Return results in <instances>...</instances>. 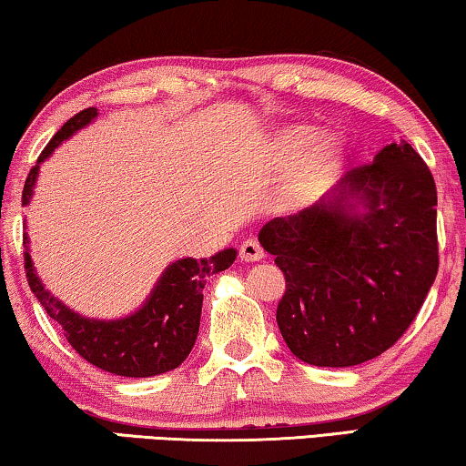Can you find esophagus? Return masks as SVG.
<instances>
[{"instance_id":"esophagus-1","label":"esophagus","mask_w":466,"mask_h":466,"mask_svg":"<svg viewBox=\"0 0 466 466\" xmlns=\"http://www.w3.org/2000/svg\"><path fill=\"white\" fill-rule=\"evenodd\" d=\"M239 256H241V260H246V262H256V260L265 258V249H262L258 241L246 239L239 248Z\"/></svg>"}]
</instances>
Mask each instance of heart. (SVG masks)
Masks as SVG:
<instances>
[{"mask_svg":"<svg viewBox=\"0 0 466 466\" xmlns=\"http://www.w3.org/2000/svg\"><path fill=\"white\" fill-rule=\"evenodd\" d=\"M315 138V130L309 126H292L286 127L278 134V151L283 159H294L307 149L309 145L313 143ZM336 157V143L332 138H321L317 140L315 147L309 153L305 170L299 177V180L294 183V193L296 195H305L311 191V188L319 183V180L326 177V172L332 166V161Z\"/></svg>","mask_w":466,"mask_h":466,"instance_id":"obj_1","label":"heart"}]
</instances>
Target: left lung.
<instances>
[{
	"label": "left lung",
	"mask_w": 466,
	"mask_h": 466,
	"mask_svg": "<svg viewBox=\"0 0 466 466\" xmlns=\"http://www.w3.org/2000/svg\"><path fill=\"white\" fill-rule=\"evenodd\" d=\"M258 239L286 278L275 317L289 350L321 368L374 360L401 339L437 278L433 174L400 140L350 167L321 204L268 220Z\"/></svg>",
	"instance_id": "1"
}]
</instances>
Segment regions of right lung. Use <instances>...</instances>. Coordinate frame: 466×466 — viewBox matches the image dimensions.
<instances>
[{"label":"right lung","mask_w":466,"mask_h":466,"mask_svg":"<svg viewBox=\"0 0 466 466\" xmlns=\"http://www.w3.org/2000/svg\"><path fill=\"white\" fill-rule=\"evenodd\" d=\"M96 117V109L79 111L73 116L54 138L46 145V149L37 157V164L31 167L29 177L23 188V206L29 204L33 185H35L39 164L48 155L69 138L73 132L84 127ZM25 244V271L26 281L42 302L54 321L60 323L65 339L69 345L84 357L87 363L105 372L130 379H147V376L164 374L167 370L178 368L191 353L199 332L201 302H204V286L210 275H217L233 265L235 249H225L212 258H183L166 268L164 278L153 289L147 305L126 319L117 321H96L73 313L65 305L46 292L42 281L33 271V262Z\"/></svg>","instance_id":"add662e5"}]
</instances>
